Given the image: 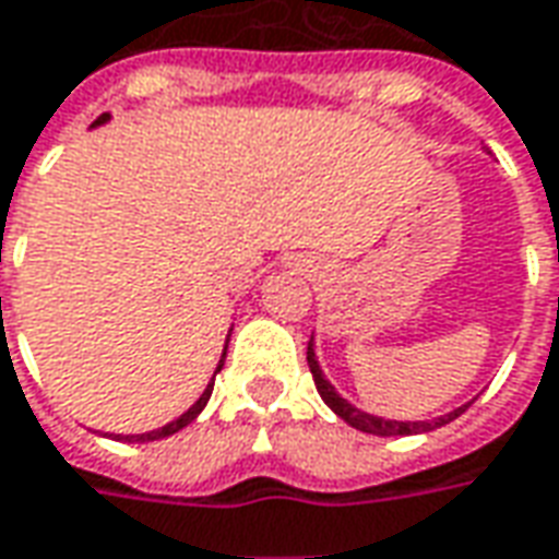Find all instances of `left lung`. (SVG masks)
<instances>
[{
	"label": "left lung",
	"instance_id": "obj_1",
	"mask_svg": "<svg viewBox=\"0 0 559 559\" xmlns=\"http://www.w3.org/2000/svg\"><path fill=\"white\" fill-rule=\"evenodd\" d=\"M306 360H309V370L314 376V389L321 394V401L328 404L343 423H348L352 428H358L364 435H376V438H409V435H425V431H435L440 425L453 423L459 419L465 409L474 404H462V407L450 409V413H443V416H435V419H416V423H409V419H385V416H373V413H364L355 404H348L340 391L333 389V382H330L324 370H321V364H318V352H314V336L309 340V348H306Z\"/></svg>",
	"mask_w": 559,
	"mask_h": 559
}]
</instances>
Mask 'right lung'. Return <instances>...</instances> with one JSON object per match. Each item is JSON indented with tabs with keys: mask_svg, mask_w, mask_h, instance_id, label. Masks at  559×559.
Listing matches in <instances>:
<instances>
[{
	"mask_svg": "<svg viewBox=\"0 0 559 559\" xmlns=\"http://www.w3.org/2000/svg\"><path fill=\"white\" fill-rule=\"evenodd\" d=\"M109 119H112V116H109V112H104V116H100V119L94 121L91 128H100V124H106V121H109ZM226 348H229V340H226V345H223V355H219V360H216V370H214V376H211V382H207V389L201 391L199 401H195L192 407L186 409V413H180V416H177L174 423L162 425V428H152V431H143V435H116V431H104V438L124 440V443H150V440L170 438V435H177V431H183V428H186V425H189V423H195V419H199L201 409L207 407V401H211V391H214V379H216V373L223 370V360H226Z\"/></svg>",
	"mask_w": 559,
	"mask_h": 559,
	"instance_id": "right-lung-1",
	"label": "right lung"
}]
</instances>
